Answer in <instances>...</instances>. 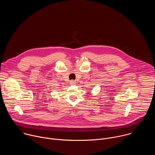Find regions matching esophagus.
<instances>
[{
  "instance_id": "1",
  "label": "esophagus",
  "mask_w": 155,
  "mask_h": 155,
  "mask_svg": "<svg viewBox=\"0 0 155 155\" xmlns=\"http://www.w3.org/2000/svg\"><path fill=\"white\" fill-rule=\"evenodd\" d=\"M71 84H75V81L74 80H71Z\"/></svg>"
}]
</instances>
